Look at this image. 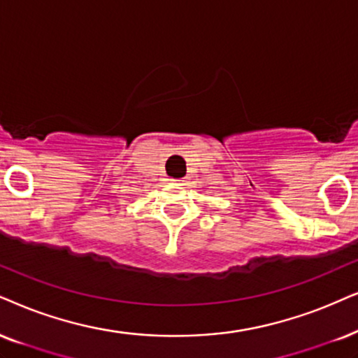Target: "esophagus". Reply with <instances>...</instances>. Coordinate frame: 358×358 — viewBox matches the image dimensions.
<instances>
[{
    "mask_svg": "<svg viewBox=\"0 0 358 358\" xmlns=\"http://www.w3.org/2000/svg\"><path fill=\"white\" fill-rule=\"evenodd\" d=\"M175 182V185H178V187H185V185H187V180H173Z\"/></svg>",
    "mask_w": 358,
    "mask_h": 358,
    "instance_id": "obj_1",
    "label": "esophagus"
}]
</instances>
